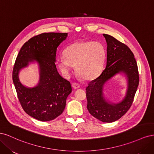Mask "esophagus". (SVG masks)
Returning <instances> with one entry per match:
<instances>
[{
	"mask_svg": "<svg viewBox=\"0 0 154 154\" xmlns=\"http://www.w3.org/2000/svg\"><path fill=\"white\" fill-rule=\"evenodd\" d=\"M72 86L74 88V89H78V88L80 87V84H78V83H73L72 84Z\"/></svg>",
	"mask_w": 154,
	"mask_h": 154,
	"instance_id": "obj_1",
	"label": "esophagus"
}]
</instances>
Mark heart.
Returning <instances> with one entry per match:
<instances>
[{
	"mask_svg": "<svg viewBox=\"0 0 154 154\" xmlns=\"http://www.w3.org/2000/svg\"><path fill=\"white\" fill-rule=\"evenodd\" d=\"M64 55L57 60V65L65 76H69L72 67L84 80H94L102 71L105 58L103 45L92 41H78L66 49Z\"/></svg>",
	"mask_w": 154,
	"mask_h": 154,
	"instance_id": "b5f03b06",
	"label": "heart"
}]
</instances>
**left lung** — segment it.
<instances>
[{
  "label": "left lung",
  "instance_id": "left-lung-1",
  "mask_svg": "<svg viewBox=\"0 0 154 154\" xmlns=\"http://www.w3.org/2000/svg\"><path fill=\"white\" fill-rule=\"evenodd\" d=\"M103 35L107 45L106 67L86 88L87 107L93 117L103 123H112L122 118L131 106L139 85V73L134 55L128 46L109 35ZM118 73L124 74L128 88L122 100L114 103L105 97L103 88Z\"/></svg>",
  "mask_w": 154,
  "mask_h": 154
}]
</instances>
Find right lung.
Here are the masks:
<instances>
[{"label":"right lung","instance_id":"add662e5","mask_svg":"<svg viewBox=\"0 0 154 154\" xmlns=\"http://www.w3.org/2000/svg\"><path fill=\"white\" fill-rule=\"evenodd\" d=\"M68 33L44 32L32 37L23 45L13 70V82L18 98L26 112L41 122L54 119L63 112L71 83L60 75L56 67V53ZM31 63L39 66V80L28 88L20 81L19 72Z\"/></svg>","mask_w":154,"mask_h":154}]
</instances>
